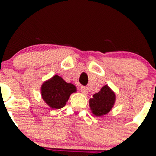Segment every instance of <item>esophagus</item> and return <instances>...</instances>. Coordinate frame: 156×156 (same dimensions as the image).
Here are the masks:
<instances>
[{
    "label": "esophagus",
    "instance_id": "1",
    "mask_svg": "<svg viewBox=\"0 0 156 156\" xmlns=\"http://www.w3.org/2000/svg\"><path fill=\"white\" fill-rule=\"evenodd\" d=\"M81 93H82L83 94H84V95H86V94H87V88L86 87H84V86H81Z\"/></svg>",
    "mask_w": 156,
    "mask_h": 156
}]
</instances>
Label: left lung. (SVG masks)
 <instances>
[{
    "label": "left lung",
    "instance_id": "left-lung-1",
    "mask_svg": "<svg viewBox=\"0 0 156 156\" xmlns=\"http://www.w3.org/2000/svg\"><path fill=\"white\" fill-rule=\"evenodd\" d=\"M116 96L108 85L103 86L89 100V106L93 114L97 117H102L108 114L115 103Z\"/></svg>",
    "mask_w": 156,
    "mask_h": 156
}]
</instances>
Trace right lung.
<instances>
[{
	"mask_svg": "<svg viewBox=\"0 0 156 156\" xmlns=\"http://www.w3.org/2000/svg\"><path fill=\"white\" fill-rule=\"evenodd\" d=\"M76 91L77 88L74 84L66 82L57 75L44 81L41 87L43 100L50 108L54 109L64 107L71 94Z\"/></svg>",
	"mask_w": 156,
	"mask_h": 156,
	"instance_id": "add662e5",
	"label": "right lung"
}]
</instances>
